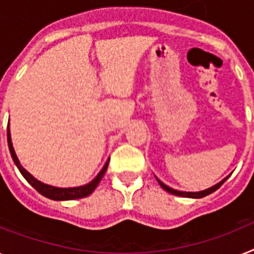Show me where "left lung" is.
<instances>
[{
	"label": "left lung",
	"instance_id": "obj_1",
	"mask_svg": "<svg viewBox=\"0 0 254 254\" xmlns=\"http://www.w3.org/2000/svg\"><path fill=\"white\" fill-rule=\"evenodd\" d=\"M227 178H229V177H226L225 180H222L219 183L214 185V186H212V187H209V189L204 190V191H199V192H186V191H178V190L170 189L169 186H167V185H164V183L161 182V181H160V180H157V178H156V180H157V182H159L160 186L163 187V189L165 190V191H168V192H169V193H173V195H177V196H183V197H193V199H200V197H204V196L209 195V193L214 192L216 190H218L219 187L222 186L223 182H225V181L227 180Z\"/></svg>",
	"mask_w": 254,
	"mask_h": 254
}]
</instances>
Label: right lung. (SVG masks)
I'll return each instance as SVG.
<instances>
[{"label":"right lung","mask_w":254,"mask_h":254,"mask_svg":"<svg viewBox=\"0 0 254 254\" xmlns=\"http://www.w3.org/2000/svg\"><path fill=\"white\" fill-rule=\"evenodd\" d=\"M7 144H8V150H10V153H11V157L14 160L15 165L18 167L19 172L22 173V176L24 177L25 180L28 181V183L31 185L33 189H36L38 192L41 193L42 196L45 197H49L51 200H73V199H81V197H86V196L90 195L97 186L99 185L101 180L103 178L104 173H106V170L108 168V163H110V159L107 160V163L104 164V167L102 168V170L99 172L97 177H95L94 180L89 182L85 186H80V187H68V189H61V187H54L50 186V185H46V183H42L40 181H37L35 177L32 176L31 173H28L24 168L20 165V161L18 160V156H16V153L14 151V147H12V142H11V135H10V127L7 125Z\"/></svg>","instance_id":"add662e5"}]
</instances>
